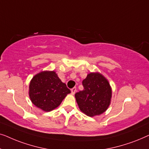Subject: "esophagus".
Here are the masks:
<instances>
[{"instance_id": "34e87169", "label": "esophagus", "mask_w": 149, "mask_h": 149, "mask_svg": "<svg viewBox=\"0 0 149 149\" xmlns=\"http://www.w3.org/2000/svg\"><path fill=\"white\" fill-rule=\"evenodd\" d=\"M76 91H77L76 87H73V88L71 89V93H72V94H74L75 92H76Z\"/></svg>"}]
</instances>
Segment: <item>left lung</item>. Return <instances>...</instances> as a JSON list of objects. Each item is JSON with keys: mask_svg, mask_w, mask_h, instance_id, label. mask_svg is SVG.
Segmentation results:
<instances>
[{"mask_svg": "<svg viewBox=\"0 0 149 149\" xmlns=\"http://www.w3.org/2000/svg\"><path fill=\"white\" fill-rule=\"evenodd\" d=\"M83 89L75 93L77 102L83 113L89 117L107 111L112 95L108 81L99 73H90L82 82Z\"/></svg>", "mask_w": 149, "mask_h": 149, "instance_id": "left-lung-1", "label": "left lung"}]
</instances>
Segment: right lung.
<instances>
[{
	"instance_id": "add662e5",
	"label": "right lung",
	"mask_w": 149,
	"mask_h": 149,
	"mask_svg": "<svg viewBox=\"0 0 149 149\" xmlns=\"http://www.w3.org/2000/svg\"><path fill=\"white\" fill-rule=\"evenodd\" d=\"M32 102L45 111H51L60 104L70 90L54 71H44L32 78L29 86Z\"/></svg>"
}]
</instances>
